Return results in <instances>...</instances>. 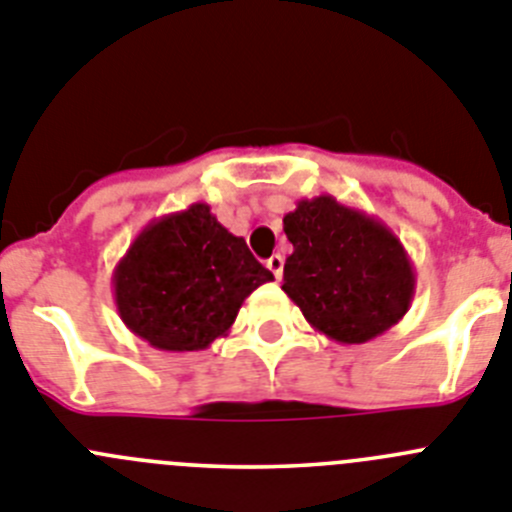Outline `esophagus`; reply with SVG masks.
I'll use <instances>...</instances> for the list:
<instances>
[{"label":"esophagus","instance_id":"1","mask_svg":"<svg viewBox=\"0 0 512 512\" xmlns=\"http://www.w3.org/2000/svg\"><path fill=\"white\" fill-rule=\"evenodd\" d=\"M283 265H285L283 255H273L270 260H267V270L275 275V280H280V275H283Z\"/></svg>","mask_w":512,"mask_h":512}]
</instances>
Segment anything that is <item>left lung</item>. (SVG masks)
Returning <instances> with one entry per match:
<instances>
[{
    "label": "left lung",
    "instance_id": "8db88e82",
    "mask_svg": "<svg viewBox=\"0 0 512 512\" xmlns=\"http://www.w3.org/2000/svg\"><path fill=\"white\" fill-rule=\"evenodd\" d=\"M283 232L293 245L283 290L316 331L365 344L408 313L416 270L388 224L324 193L298 201Z\"/></svg>",
    "mask_w": 512,
    "mask_h": 512
}]
</instances>
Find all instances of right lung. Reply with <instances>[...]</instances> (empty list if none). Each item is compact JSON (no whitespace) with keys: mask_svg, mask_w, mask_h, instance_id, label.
Segmentation results:
<instances>
[{"mask_svg":"<svg viewBox=\"0 0 512 512\" xmlns=\"http://www.w3.org/2000/svg\"><path fill=\"white\" fill-rule=\"evenodd\" d=\"M273 280L209 204L153 219L112 275L119 319L163 352H199L227 336L252 290Z\"/></svg>","mask_w":512,"mask_h":512,"instance_id":"obj_1","label":"right lung"}]
</instances>
